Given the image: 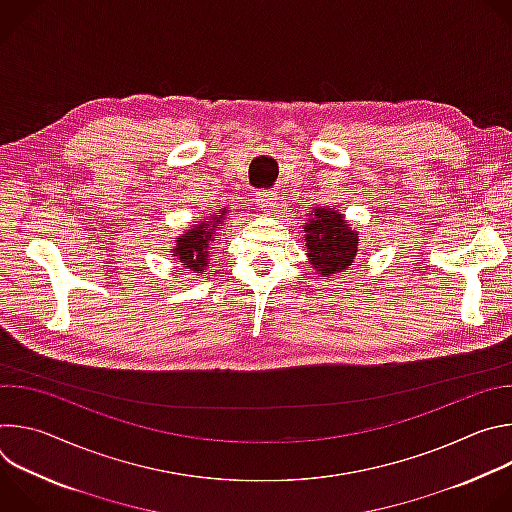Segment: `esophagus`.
Listing matches in <instances>:
<instances>
[{
	"label": "esophagus",
	"mask_w": 512,
	"mask_h": 512,
	"mask_svg": "<svg viewBox=\"0 0 512 512\" xmlns=\"http://www.w3.org/2000/svg\"><path fill=\"white\" fill-rule=\"evenodd\" d=\"M255 200L259 204V208L265 210V212H271V210H275L279 206V196H277L275 190H259Z\"/></svg>",
	"instance_id": "1"
}]
</instances>
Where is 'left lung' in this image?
Listing matches in <instances>:
<instances>
[{
  "mask_svg": "<svg viewBox=\"0 0 512 512\" xmlns=\"http://www.w3.org/2000/svg\"><path fill=\"white\" fill-rule=\"evenodd\" d=\"M304 229V247L308 261L322 279L340 275L358 255V231L346 223V216L330 206H316L308 214Z\"/></svg>",
  "mask_w": 512,
  "mask_h": 512,
  "instance_id": "1",
  "label": "left lung"
}]
</instances>
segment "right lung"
<instances>
[{
  "instance_id": "right-lung-1",
  "label": "right lung",
  "mask_w": 512,
  "mask_h": 512,
  "mask_svg": "<svg viewBox=\"0 0 512 512\" xmlns=\"http://www.w3.org/2000/svg\"><path fill=\"white\" fill-rule=\"evenodd\" d=\"M229 206L214 210L210 216H202L200 221L190 225L186 231H182L180 237H176L170 253L176 263H180L186 271L194 275H202L204 269H208L210 251L212 245L218 241V231L225 227Z\"/></svg>"
}]
</instances>
